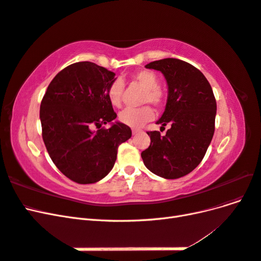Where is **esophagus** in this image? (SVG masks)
<instances>
[{
	"instance_id": "1",
	"label": "esophagus",
	"mask_w": 261,
	"mask_h": 261,
	"mask_svg": "<svg viewBox=\"0 0 261 261\" xmlns=\"http://www.w3.org/2000/svg\"><path fill=\"white\" fill-rule=\"evenodd\" d=\"M140 130L139 129H135V128H134L133 130H132V133H133V135H136V134H138Z\"/></svg>"
}]
</instances>
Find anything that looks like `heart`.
<instances>
[{"mask_svg": "<svg viewBox=\"0 0 261 261\" xmlns=\"http://www.w3.org/2000/svg\"><path fill=\"white\" fill-rule=\"evenodd\" d=\"M133 81L138 83L146 92L144 93V103H152L155 107H160L164 101V94L159 89V77L151 70L141 69L132 76ZM124 85L121 80H115L109 86L107 94L109 101L114 107H120L122 102ZM154 117V111L150 107H143L139 109H125L120 113V121L133 128H139L150 122Z\"/></svg>", "mask_w": 261, "mask_h": 261, "instance_id": "heart-1", "label": "heart"}]
</instances>
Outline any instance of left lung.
I'll return each mask as SVG.
<instances>
[{
  "label": "left lung",
  "instance_id": "1",
  "mask_svg": "<svg viewBox=\"0 0 261 261\" xmlns=\"http://www.w3.org/2000/svg\"><path fill=\"white\" fill-rule=\"evenodd\" d=\"M160 70L168 85V99L161 127L171 125L164 136L148 132L150 146L141 152L146 168L153 174L174 179L185 176L206 154L215 133L217 102L207 78L192 64L177 59L149 63Z\"/></svg>",
  "mask_w": 261,
  "mask_h": 261
}]
</instances>
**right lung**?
<instances>
[{
    "mask_svg": "<svg viewBox=\"0 0 261 261\" xmlns=\"http://www.w3.org/2000/svg\"><path fill=\"white\" fill-rule=\"evenodd\" d=\"M115 80L105 67L77 62L53 78L41 101L46 150L63 174L78 184L106 177L114 167L118 146L132 137L127 125L113 122L116 113L107 91ZM107 122L110 128L101 129Z\"/></svg>",
    "mask_w": 261,
    "mask_h": 261,
    "instance_id": "obj_1",
    "label": "right lung"
}]
</instances>
